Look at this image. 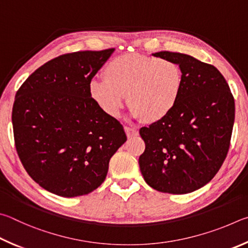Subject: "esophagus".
<instances>
[{"label":"esophagus","instance_id":"34e87169","mask_svg":"<svg viewBox=\"0 0 248 248\" xmlns=\"http://www.w3.org/2000/svg\"><path fill=\"white\" fill-rule=\"evenodd\" d=\"M124 129H125V133H126V135H127L128 138L135 137V136L138 135V134H140V132H138L136 128H133V127H129V126H125Z\"/></svg>","mask_w":248,"mask_h":248}]
</instances>
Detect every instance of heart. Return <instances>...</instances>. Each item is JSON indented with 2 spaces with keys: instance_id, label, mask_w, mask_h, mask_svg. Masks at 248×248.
Wrapping results in <instances>:
<instances>
[{
  "instance_id": "obj_1",
  "label": "heart",
  "mask_w": 248,
  "mask_h": 248,
  "mask_svg": "<svg viewBox=\"0 0 248 248\" xmlns=\"http://www.w3.org/2000/svg\"><path fill=\"white\" fill-rule=\"evenodd\" d=\"M103 78L90 81L93 101L106 114L116 117L126 95L132 116L146 123H155L170 114L183 88L179 64L140 54H123L111 60Z\"/></svg>"
}]
</instances>
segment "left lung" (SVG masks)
<instances>
[{
  "mask_svg": "<svg viewBox=\"0 0 248 248\" xmlns=\"http://www.w3.org/2000/svg\"><path fill=\"white\" fill-rule=\"evenodd\" d=\"M153 55L180 65L183 88L170 114L140 128L146 148L138 163L154 189L192 193L214 179L227 157L235 116L234 98L214 65L177 52Z\"/></svg>",
  "mask_w": 248,
  "mask_h": 248,
  "instance_id": "left-lung-1",
  "label": "left lung"
}]
</instances>
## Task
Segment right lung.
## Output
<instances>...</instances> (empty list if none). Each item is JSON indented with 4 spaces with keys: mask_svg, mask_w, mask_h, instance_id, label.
Masks as SVG:
<instances>
[{
    "mask_svg": "<svg viewBox=\"0 0 248 248\" xmlns=\"http://www.w3.org/2000/svg\"><path fill=\"white\" fill-rule=\"evenodd\" d=\"M114 49L60 55L36 69L16 93L15 147L30 177L62 197L82 196L106 180L127 137L89 94V84Z\"/></svg>",
    "mask_w": 248,
    "mask_h": 248,
    "instance_id": "obj_1",
    "label": "right lung"
}]
</instances>
